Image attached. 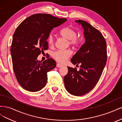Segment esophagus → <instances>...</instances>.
Returning a JSON list of instances; mask_svg holds the SVG:
<instances>
[{"label":"esophagus","instance_id":"obj_1","mask_svg":"<svg viewBox=\"0 0 122 122\" xmlns=\"http://www.w3.org/2000/svg\"><path fill=\"white\" fill-rule=\"evenodd\" d=\"M62 66H62L61 64H59V63H57L56 64V67H58V68H61V67H62Z\"/></svg>","mask_w":122,"mask_h":122}]
</instances>
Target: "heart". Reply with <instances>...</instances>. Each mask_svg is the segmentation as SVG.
<instances>
[{
	"label": "heart",
	"instance_id": "obj_1",
	"mask_svg": "<svg viewBox=\"0 0 122 122\" xmlns=\"http://www.w3.org/2000/svg\"><path fill=\"white\" fill-rule=\"evenodd\" d=\"M60 35L62 38L68 40L69 45L74 48L78 47L81 43V40L77 36L76 30L70 27H66L62 28L60 31ZM48 42L50 46L54 45V39L53 35L52 34H49L48 38ZM71 51L69 50H58L53 53L52 56L57 61L63 64L67 61L71 57Z\"/></svg>",
	"mask_w": 122,
	"mask_h": 122
}]
</instances>
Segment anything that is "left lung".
Segmentation results:
<instances>
[{
	"label": "left lung",
	"instance_id": "8db88e82",
	"mask_svg": "<svg viewBox=\"0 0 122 122\" xmlns=\"http://www.w3.org/2000/svg\"><path fill=\"white\" fill-rule=\"evenodd\" d=\"M75 21L82 25L86 41L71 60L73 64L81 65L79 70L68 67L64 83L70 94L80 96L91 91L100 78L107 61V48L105 38L98 29L85 21Z\"/></svg>",
	"mask_w": 122,
	"mask_h": 122
}]
</instances>
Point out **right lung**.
Wrapping results in <instances>:
<instances>
[{
	"label": "right lung",
	"instance_id": "add662e5",
	"mask_svg": "<svg viewBox=\"0 0 122 122\" xmlns=\"http://www.w3.org/2000/svg\"><path fill=\"white\" fill-rule=\"evenodd\" d=\"M67 20L50 14H36L27 18L16 28L10 52L15 74L24 89L35 92L45 86L47 72L56 63L51 58L42 62L37 57L48 49L47 40L51 30Z\"/></svg>",
	"mask_w": 122,
	"mask_h": 122
}]
</instances>
